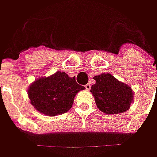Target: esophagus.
Segmentation results:
<instances>
[{
	"label": "esophagus",
	"mask_w": 157,
	"mask_h": 157,
	"mask_svg": "<svg viewBox=\"0 0 157 157\" xmlns=\"http://www.w3.org/2000/svg\"><path fill=\"white\" fill-rule=\"evenodd\" d=\"M85 87H86V90H90V89H91V85H90V84H86V85L85 86Z\"/></svg>",
	"instance_id": "esophagus-1"
}]
</instances>
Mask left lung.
<instances>
[{
  "mask_svg": "<svg viewBox=\"0 0 157 157\" xmlns=\"http://www.w3.org/2000/svg\"><path fill=\"white\" fill-rule=\"evenodd\" d=\"M94 78L96 83L90 91L100 111L107 114H116L129 109L134 97L130 86L120 82L110 73L94 76Z\"/></svg>",
  "mask_w": 157,
  "mask_h": 157,
  "instance_id": "left-lung-1",
  "label": "left lung"
}]
</instances>
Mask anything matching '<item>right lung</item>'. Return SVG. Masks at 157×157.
I'll use <instances>...</instances> for the list:
<instances>
[{
	"mask_svg": "<svg viewBox=\"0 0 157 157\" xmlns=\"http://www.w3.org/2000/svg\"><path fill=\"white\" fill-rule=\"evenodd\" d=\"M85 87L64 72L57 71L47 78H40L28 90L31 105L48 116H56L68 112L76 94Z\"/></svg>",
	"mask_w": 157,
	"mask_h": 157,
	"instance_id": "right-lung-1",
	"label": "right lung"
}]
</instances>
